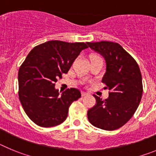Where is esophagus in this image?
Listing matches in <instances>:
<instances>
[{
	"mask_svg": "<svg viewBox=\"0 0 156 156\" xmlns=\"http://www.w3.org/2000/svg\"><path fill=\"white\" fill-rule=\"evenodd\" d=\"M81 94H82L83 97H85V96H87V95H88V94H89L87 93V92L82 91V92H81Z\"/></svg>",
	"mask_w": 156,
	"mask_h": 156,
	"instance_id": "34e87169",
	"label": "esophagus"
}]
</instances>
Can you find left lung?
Instances as JSON below:
<instances>
[{
    "instance_id": "8db88e82",
    "label": "left lung",
    "mask_w": 156,
    "mask_h": 156,
    "mask_svg": "<svg viewBox=\"0 0 156 156\" xmlns=\"http://www.w3.org/2000/svg\"><path fill=\"white\" fill-rule=\"evenodd\" d=\"M104 57L106 72L102 83L110 92L103 100L94 95L96 104L87 112L93 126L105 130L119 129L130 119L140 104L143 93L142 77L137 62L118 43H87Z\"/></svg>"
}]
</instances>
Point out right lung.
<instances>
[{
  "label": "right lung",
  "instance_id": "obj_1",
  "mask_svg": "<svg viewBox=\"0 0 156 156\" xmlns=\"http://www.w3.org/2000/svg\"><path fill=\"white\" fill-rule=\"evenodd\" d=\"M87 48L83 42L50 41L30 51L19 70V98L34 123L51 127L66 120L69 106L81 93L70 88L59 95L55 83L68 73L81 51Z\"/></svg>",
  "mask_w": 156,
  "mask_h": 156
}]
</instances>
